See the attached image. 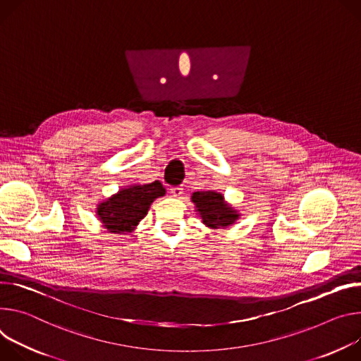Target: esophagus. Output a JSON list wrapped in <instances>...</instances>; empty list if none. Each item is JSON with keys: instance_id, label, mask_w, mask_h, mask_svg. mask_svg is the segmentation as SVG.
Returning a JSON list of instances; mask_svg holds the SVG:
<instances>
[{"instance_id": "esophagus-1", "label": "esophagus", "mask_w": 361, "mask_h": 361, "mask_svg": "<svg viewBox=\"0 0 361 361\" xmlns=\"http://www.w3.org/2000/svg\"><path fill=\"white\" fill-rule=\"evenodd\" d=\"M171 193L175 197H180L182 193H183V188L182 186H173V188H171Z\"/></svg>"}]
</instances>
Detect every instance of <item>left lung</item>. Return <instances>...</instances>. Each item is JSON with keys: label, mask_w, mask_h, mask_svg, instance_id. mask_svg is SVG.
Segmentation results:
<instances>
[{"label": "left lung", "mask_w": 361, "mask_h": 361, "mask_svg": "<svg viewBox=\"0 0 361 361\" xmlns=\"http://www.w3.org/2000/svg\"><path fill=\"white\" fill-rule=\"evenodd\" d=\"M190 199L202 224L211 229L231 226L241 216V214L225 201L224 195L216 190L193 192Z\"/></svg>", "instance_id": "left-lung-1"}]
</instances>
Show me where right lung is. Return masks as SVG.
<instances>
[{
	"label": "right lung",
	"mask_w": 361,
	"mask_h": 361,
	"mask_svg": "<svg viewBox=\"0 0 361 361\" xmlns=\"http://www.w3.org/2000/svg\"><path fill=\"white\" fill-rule=\"evenodd\" d=\"M165 193L166 190L159 180L129 185L102 201L96 208V215L107 232L125 235L136 229L154 199L165 196Z\"/></svg>",
	"instance_id": "right-lung-1"
}]
</instances>
